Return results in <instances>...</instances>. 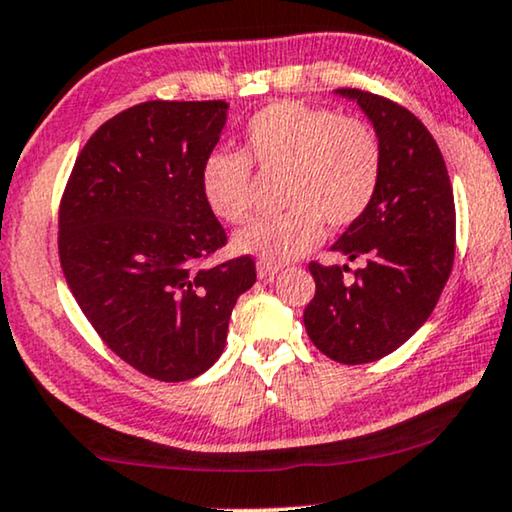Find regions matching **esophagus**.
Listing matches in <instances>:
<instances>
[{
  "instance_id": "1",
  "label": "esophagus",
  "mask_w": 512,
  "mask_h": 512,
  "mask_svg": "<svg viewBox=\"0 0 512 512\" xmlns=\"http://www.w3.org/2000/svg\"><path fill=\"white\" fill-rule=\"evenodd\" d=\"M278 271H281V267L278 264H269V262H257V276L264 278V281H271Z\"/></svg>"
}]
</instances>
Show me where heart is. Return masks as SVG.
Segmentation results:
<instances>
[{
  "instance_id": "b5f03b06",
  "label": "heart",
  "mask_w": 512,
  "mask_h": 512,
  "mask_svg": "<svg viewBox=\"0 0 512 512\" xmlns=\"http://www.w3.org/2000/svg\"><path fill=\"white\" fill-rule=\"evenodd\" d=\"M285 170L281 215L260 217L234 238L262 262L302 257L330 227H349L370 208L381 182V142L370 124L335 109L281 100L252 114L241 152H210L201 166V194L217 220L241 224L255 206V175Z\"/></svg>"
}]
</instances>
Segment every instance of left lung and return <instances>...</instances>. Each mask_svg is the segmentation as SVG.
<instances>
[{"label":"left lung","instance_id":"1","mask_svg":"<svg viewBox=\"0 0 512 512\" xmlns=\"http://www.w3.org/2000/svg\"><path fill=\"white\" fill-rule=\"evenodd\" d=\"M370 117L381 142V182L365 215L332 250L365 267L309 262L316 295L304 327L320 353L344 365L372 363L403 346L442 295L454 264L456 210L438 142L410 109L360 88H339Z\"/></svg>","mask_w":512,"mask_h":512}]
</instances>
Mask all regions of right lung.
Wrapping results in <instances>:
<instances>
[{"mask_svg":"<svg viewBox=\"0 0 512 512\" xmlns=\"http://www.w3.org/2000/svg\"><path fill=\"white\" fill-rule=\"evenodd\" d=\"M224 100H147L81 149L58 208L65 281L98 337L145 377L187 381L220 358L257 271L250 255L208 264L227 231L201 194Z\"/></svg>","mask_w":512,"mask_h":512,"instance_id":"add662e5","label":"right lung"}]
</instances>
